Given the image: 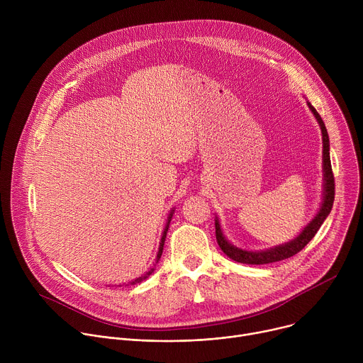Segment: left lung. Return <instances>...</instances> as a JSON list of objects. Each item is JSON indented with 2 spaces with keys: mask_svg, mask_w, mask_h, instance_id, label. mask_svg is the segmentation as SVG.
<instances>
[{
  "mask_svg": "<svg viewBox=\"0 0 363 363\" xmlns=\"http://www.w3.org/2000/svg\"><path fill=\"white\" fill-rule=\"evenodd\" d=\"M310 111L313 112L315 118L318 119L320 129H322V139H323V171H325V198H323V203L322 208L319 210V213L316 214V217L312 220L307 227H304V230L301 231V234L294 238L293 241L266 250V251H245L241 248L234 247L233 244H230L225 237L223 235V231L220 228V223L216 220V237H217V242L220 245V248L231 258L234 262L242 263V264H269V263H276L280 260H284V258H289L294 254H297L298 251H301L307 242L312 240L316 233L319 231L320 225L323 224V221L326 220V217L330 214L332 206H333V201H335V177H333V171H332V164H330V153H329V135L326 130V126L320 118V115L318 113V111L307 103Z\"/></svg>",
  "mask_w": 363,
  "mask_h": 363,
  "instance_id": "8db88e82",
  "label": "left lung"
}]
</instances>
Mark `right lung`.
I'll list each match as a JSON object with an SVG mask.
<instances>
[{
    "mask_svg": "<svg viewBox=\"0 0 363 363\" xmlns=\"http://www.w3.org/2000/svg\"><path fill=\"white\" fill-rule=\"evenodd\" d=\"M171 218H172V213L169 214V218H168V224H167V227H165V230H164V233H162V238H161V244H160V251H158V255H157V263L160 262V258H161V255H162V251H164V242H165V238H167V233H168V227H169V223H171ZM152 272H153V269H150L143 277H139V279H136L135 281H132V284H136V283H140L142 280H145L146 277H149L150 274H152Z\"/></svg>",
    "mask_w": 363,
    "mask_h": 363,
    "instance_id": "right-lung-1",
    "label": "right lung"
}]
</instances>
